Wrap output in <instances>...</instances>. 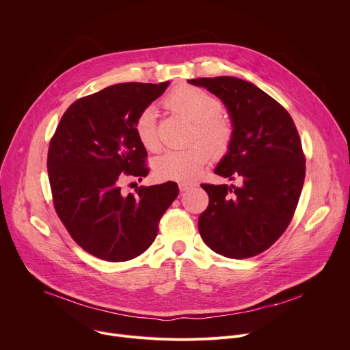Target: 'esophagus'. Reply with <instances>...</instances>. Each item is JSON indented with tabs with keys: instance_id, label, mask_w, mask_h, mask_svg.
Returning <instances> with one entry per match:
<instances>
[{
	"instance_id": "1",
	"label": "esophagus",
	"mask_w": 350,
	"mask_h": 350,
	"mask_svg": "<svg viewBox=\"0 0 350 350\" xmlns=\"http://www.w3.org/2000/svg\"><path fill=\"white\" fill-rule=\"evenodd\" d=\"M192 185H193L192 183H187V181H181V183H178V188H180V191H181V192H184V191L189 189Z\"/></svg>"
}]
</instances>
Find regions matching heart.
<instances>
[{
	"label": "heart",
	"mask_w": 350,
	"mask_h": 350,
	"mask_svg": "<svg viewBox=\"0 0 350 350\" xmlns=\"http://www.w3.org/2000/svg\"><path fill=\"white\" fill-rule=\"evenodd\" d=\"M165 105L192 120L188 141L183 149H172L154 161V172L162 180L187 181L202 172L211 159L224 155L231 146L234 127L221 113L223 105L216 96L202 88L181 85L174 88L165 99ZM134 131L139 144L149 152L161 149L157 127V112L152 107L142 109L135 122Z\"/></svg>",
	"instance_id": "obj_1"
}]
</instances>
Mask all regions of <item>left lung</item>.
Returning <instances> with one entry per match:
<instances>
[{"label":"left lung","instance_id":"1","mask_svg":"<svg viewBox=\"0 0 350 350\" xmlns=\"http://www.w3.org/2000/svg\"><path fill=\"white\" fill-rule=\"evenodd\" d=\"M226 105L234 138L215 173L241 185L201 184L209 205L198 220L219 255L246 259L269 249L289 226L301 196L306 159L296 126L274 98L230 76L192 79Z\"/></svg>","mask_w":350,"mask_h":350}]
</instances>
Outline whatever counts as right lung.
Masks as SVG:
<instances>
[{"label": "right lung", "mask_w": 350, "mask_h": 350, "mask_svg": "<svg viewBox=\"0 0 350 350\" xmlns=\"http://www.w3.org/2000/svg\"><path fill=\"white\" fill-rule=\"evenodd\" d=\"M170 81L119 83L73 103L49 141L48 178L58 217L90 255L126 262L151 246L178 195L174 181L123 193L124 178L146 177L134 122Z\"/></svg>", "instance_id": "1"}]
</instances>
